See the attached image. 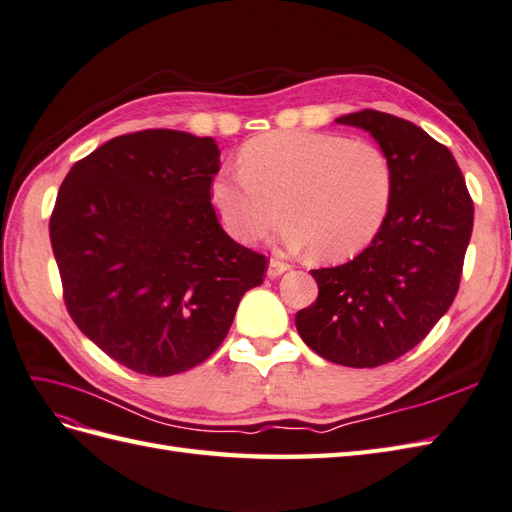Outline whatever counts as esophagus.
<instances>
[{"instance_id": "1", "label": "esophagus", "mask_w": 512, "mask_h": 512, "mask_svg": "<svg viewBox=\"0 0 512 512\" xmlns=\"http://www.w3.org/2000/svg\"><path fill=\"white\" fill-rule=\"evenodd\" d=\"M290 268H292V266L285 264V261L270 259V264H268V277H270V279H277V277H281V274L287 272Z\"/></svg>"}]
</instances>
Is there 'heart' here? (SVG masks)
Listing matches in <instances>:
<instances>
[{"label":"heart","mask_w":512,"mask_h":512,"mask_svg":"<svg viewBox=\"0 0 512 512\" xmlns=\"http://www.w3.org/2000/svg\"><path fill=\"white\" fill-rule=\"evenodd\" d=\"M242 170H220L209 199L235 240L255 242L277 225L285 246L346 259L383 227L393 170L381 147L329 131H270L246 142Z\"/></svg>","instance_id":"obj_1"}]
</instances>
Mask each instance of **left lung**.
<instances>
[{"mask_svg":"<svg viewBox=\"0 0 512 512\" xmlns=\"http://www.w3.org/2000/svg\"><path fill=\"white\" fill-rule=\"evenodd\" d=\"M335 123L370 131L389 157L391 205L355 259L311 270L320 292L296 313V329L326 361L378 368L415 348L450 309L474 229V201L450 149L415 123L378 110Z\"/></svg>","mask_w":512,"mask_h":512,"instance_id":"8db88e82","label":"left lung"}]
</instances>
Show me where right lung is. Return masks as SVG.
Here are the masks:
<instances>
[{"label": "right lung", "instance_id": "right-lung-1", "mask_svg": "<svg viewBox=\"0 0 512 512\" xmlns=\"http://www.w3.org/2000/svg\"><path fill=\"white\" fill-rule=\"evenodd\" d=\"M214 138L144 129L101 144L62 181L49 220L64 303L108 357L173 376L212 357L268 259L231 240L209 199Z\"/></svg>", "mask_w": 512, "mask_h": 512}]
</instances>
